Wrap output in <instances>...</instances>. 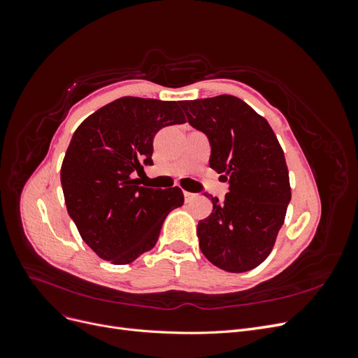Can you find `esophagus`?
<instances>
[{"mask_svg": "<svg viewBox=\"0 0 358 358\" xmlns=\"http://www.w3.org/2000/svg\"><path fill=\"white\" fill-rule=\"evenodd\" d=\"M183 196H185V201H187V203H191L194 199L197 197V194H194V192H188V191H183Z\"/></svg>", "mask_w": 358, "mask_h": 358, "instance_id": "1", "label": "esophagus"}]
</instances>
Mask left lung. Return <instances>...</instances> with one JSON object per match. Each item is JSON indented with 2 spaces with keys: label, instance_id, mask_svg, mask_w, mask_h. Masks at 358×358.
<instances>
[{
  "label": "left lung",
  "instance_id": "obj_1",
  "mask_svg": "<svg viewBox=\"0 0 358 358\" xmlns=\"http://www.w3.org/2000/svg\"><path fill=\"white\" fill-rule=\"evenodd\" d=\"M188 122L210 143L209 166L229 180L221 203L197 225L200 249L212 264L242 273L272 252L291 200L284 150L272 127L233 95L179 101Z\"/></svg>",
  "mask_w": 358,
  "mask_h": 358
}]
</instances>
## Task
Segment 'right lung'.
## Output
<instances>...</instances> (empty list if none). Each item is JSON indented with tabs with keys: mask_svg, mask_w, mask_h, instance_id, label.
Wrapping results in <instances>:
<instances>
[{
	"mask_svg": "<svg viewBox=\"0 0 358 358\" xmlns=\"http://www.w3.org/2000/svg\"><path fill=\"white\" fill-rule=\"evenodd\" d=\"M183 122L176 101L122 96L74 131L61 166L64 199L82 239L106 262L128 264L150 251L169 212L183 204L180 188L134 179L152 166L159 129Z\"/></svg>",
	"mask_w": 358,
	"mask_h": 358,
	"instance_id": "right-lung-1",
	"label": "right lung"
}]
</instances>
